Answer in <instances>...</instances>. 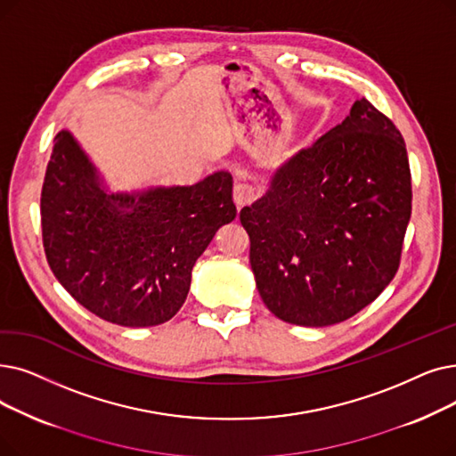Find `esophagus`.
<instances>
[{
  "label": "esophagus",
  "instance_id": "obj_1",
  "mask_svg": "<svg viewBox=\"0 0 456 456\" xmlns=\"http://www.w3.org/2000/svg\"><path fill=\"white\" fill-rule=\"evenodd\" d=\"M255 193H256V190H255L253 184L239 183V184L234 186V191H232L234 203L239 205V208H240V207H244V205H248V203H251L255 200Z\"/></svg>",
  "mask_w": 456,
  "mask_h": 456
}]
</instances>
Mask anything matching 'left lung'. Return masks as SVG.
Returning a JSON list of instances; mask_svg holds the SVG:
<instances>
[{"label":"left lung","mask_w":456,"mask_h":456,"mask_svg":"<svg viewBox=\"0 0 456 456\" xmlns=\"http://www.w3.org/2000/svg\"><path fill=\"white\" fill-rule=\"evenodd\" d=\"M411 175L401 132L367 98L275 171L240 210L265 305L322 328L379 298L401 265Z\"/></svg>","instance_id":"left-lung-1"}]
</instances>
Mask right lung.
<instances>
[{
	"label": "right lung",
	"instance_id": "right-lung-1",
	"mask_svg": "<svg viewBox=\"0 0 456 456\" xmlns=\"http://www.w3.org/2000/svg\"><path fill=\"white\" fill-rule=\"evenodd\" d=\"M234 216L227 171L191 186L110 193L72 134L55 135L41 193L45 253L72 298L108 322L173 319L195 261Z\"/></svg>",
	"mask_w": 456,
	"mask_h": 456
}]
</instances>
